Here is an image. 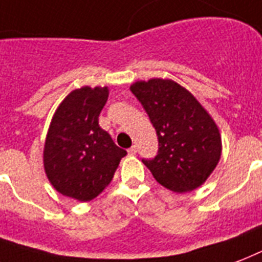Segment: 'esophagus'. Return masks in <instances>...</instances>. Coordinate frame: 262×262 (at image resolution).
<instances>
[{
    "mask_svg": "<svg viewBox=\"0 0 262 262\" xmlns=\"http://www.w3.org/2000/svg\"><path fill=\"white\" fill-rule=\"evenodd\" d=\"M128 154L135 156V154H137V146H131V147L128 149Z\"/></svg>",
    "mask_w": 262,
    "mask_h": 262,
    "instance_id": "obj_1",
    "label": "esophagus"
}]
</instances>
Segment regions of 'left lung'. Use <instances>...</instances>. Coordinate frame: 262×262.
Masks as SVG:
<instances>
[{"instance_id":"1","label":"left lung","mask_w":262,"mask_h":262,"mask_svg":"<svg viewBox=\"0 0 262 262\" xmlns=\"http://www.w3.org/2000/svg\"><path fill=\"white\" fill-rule=\"evenodd\" d=\"M159 138V151L142 160L154 179L175 192L192 191L213 172L222 156L216 123L191 93L167 79L131 86Z\"/></svg>"}]
</instances>
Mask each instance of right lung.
Returning a JSON list of instances; mask_svg holds the SVG:
<instances>
[{
  "label": "right lung",
  "instance_id": "add662e5",
  "mask_svg": "<svg viewBox=\"0 0 262 262\" xmlns=\"http://www.w3.org/2000/svg\"><path fill=\"white\" fill-rule=\"evenodd\" d=\"M108 87L74 90L54 113L45 142L48 179L62 195L91 201L113 179L127 151L98 124Z\"/></svg>",
  "mask_w": 262,
  "mask_h": 262
}]
</instances>
